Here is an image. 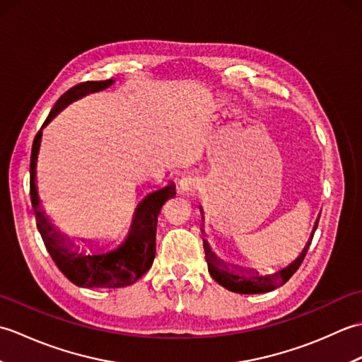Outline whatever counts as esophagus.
I'll return each instance as SVG.
<instances>
[{
	"label": "esophagus",
	"mask_w": 362,
	"mask_h": 362,
	"mask_svg": "<svg viewBox=\"0 0 362 362\" xmlns=\"http://www.w3.org/2000/svg\"><path fill=\"white\" fill-rule=\"evenodd\" d=\"M179 188H180L182 193L193 194L194 191L199 188V182H197L196 177H191V175L183 177V179L180 180V183H179Z\"/></svg>",
	"instance_id": "1"
}]
</instances>
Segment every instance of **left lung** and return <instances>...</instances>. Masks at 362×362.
Returning a JSON list of instances; mask_svg holds the SVG:
<instances>
[{"mask_svg": "<svg viewBox=\"0 0 362 362\" xmlns=\"http://www.w3.org/2000/svg\"><path fill=\"white\" fill-rule=\"evenodd\" d=\"M201 214H202V233H204V210L201 206ZM319 218L317 216L316 222H314V227L311 230V235L306 241L303 250L298 253V257L291 261L288 266L279 267L275 272L272 274H266V275H259V272L253 271V269H244L241 266H235V264H227L224 261H221L214 253L211 252L210 244L204 240V249H205V258H206V264H209V272L216 280L221 286H224L226 289L238 292V294H261V292H271L276 288L283 286L286 283L297 269L302 264V261L308 252L314 232H316L317 224H319Z\"/></svg>", "mask_w": 362, "mask_h": 362, "instance_id": "1", "label": "left lung"}]
</instances>
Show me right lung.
Segmentation results:
<instances>
[{"label":"right lung","instance_id":"add662e5","mask_svg":"<svg viewBox=\"0 0 362 362\" xmlns=\"http://www.w3.org/2000/svg\"><path fill=\"white\" fill-rule=\"evenodd\" d=\"M113 79L99 81V82H86L68 90L66 93L54 104L48 118L43 122L42 129L34 138L33 153H30V202L35 214L37 228L42 235V240L49 252L51 258L56 266L62 271L68 280L81 288H122L134 284L140 276L148 272L153 258H156V233H157V219L161 211V206L175 196V185H169L151 191L146 194L141 202L136 205L134 211L132 224H130L126 240L122 241L117 249L109 252H96L87 253L86 250H79L74 247V243L62 235L54 227L48 216L40 206L38 191L35 185V168L37 157L40 151L42 143V130L48 126L52 118L62 112L68 104L76 99L86 96L95 91H101L113 86Z\"/></svg>","mask_w":362,"mask_h":362}]
</instances>
